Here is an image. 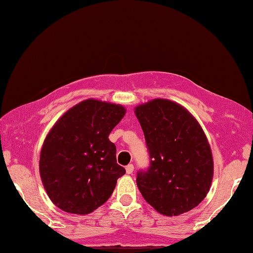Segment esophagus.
Returning a JSON list of instances; mask_svg holds the SVG:
<instances>
[{"label": "esophagus", "mask_w": 253, "mask_h": 253, "mask_svg": "<svg viewBox=\"0 0 253 253\" xmlns=\"http://www.w3.org/2000/svg\"><path fill=\"white\" fill-rule=\"evenodd\" d=\"M133 170H134V167H133V164H128L126 167V172L128 173V175H130V173L133 172Z\"/></svg>", "instance_id": "1"}]
</instances>
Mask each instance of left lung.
Listing matches in <instances>:
<instances>
[{
  "mask_svg": "<svg viewBox=\"0 0 253 253\" xmlns=\"http://www.w3.org/2000/svg\"><path fill=\"white\" fill-rule=\"evenodd\" d=\"M143 128L150 167L136 185L158 213L177 216L195 208L210 191L213 156L196 119L181 104L155 98L135 107Z\"/></svg>",
  "mask_w": 253,
  "mask_h": 253,
  "instance_id": "8db88e82",
  "label": "left lung"
}]
</instances>
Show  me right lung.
<instances>
[{"label":"right lung","mask_w":253,"mask_h":253,"mask_svg":"<svg viewBox=\"0 0 253 253\" xmlns=\"http://www.w3.org/2000/svg\"><path fill=\"white\" fill-rule=\"evenodd\" d=\"M125 113L120 104L89 98L64 113L46 135L39 171L58 208L85 215L112 195L126 170L117 163L108 135Z\"/></svg>","instance_id":"1"}]
</instances>
